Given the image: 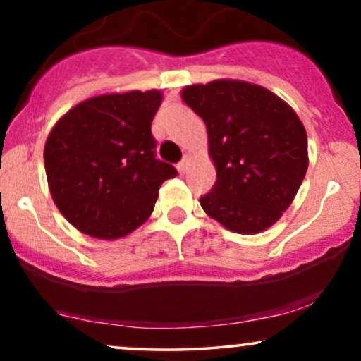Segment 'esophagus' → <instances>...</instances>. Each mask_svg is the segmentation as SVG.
I'll return each instance as SVG.
<instances>
[{"label":"esophagus","mask_w":361,"mask_h":361,"mask_svg":"<svg viewBox=\"0 0 361 361\" xmlns=\"http://www.w3.org/2000/svg\"><path fill=\"white\" fill-rule=\"evenodd\" d=\"M176 169L181 173V175H183L186 169H188V159H186V157H185L183 161H180V163L176 164Z\"/></svg>","instance_id":"obj_1"}]
</instances>
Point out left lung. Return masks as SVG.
I'll return each instance as SVG.
<instances>
[{
  "label": "left lung",
  "mask_w": 361,
  "mask_h": 361,
  "mask_svg": "<svg viewBox=\"0 0 361 361\" xmlns=\"http://www.w3.org/2000/svg\"><path fill=\"white\" fill-rule=\"evenodd\" d=\"M181 100L205 122L217 171L202 209L235 234L267 231L293 202L309 166L299 115L270 90L241 80L188 85Z\"/></svg>",
  "instance_id": "1"
}]
</instances>
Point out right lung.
<instances>
[{"mask_svg":"<svg viewBox=\"0 0 361 361\" xmlns=\"http://www.w3.org/2000/svg\"><path fill=\"white\" fill-rule=\"evenodd\" d=\"M159 90L91 97L57 120L44 147L49 192L82 234L115 241L151 217L171 164L154 157L151 122Z\"/></svg>","mask_w":361,"mask_h":361,"instance_id":"add662e5","label":"right lung"}]
</instances>
